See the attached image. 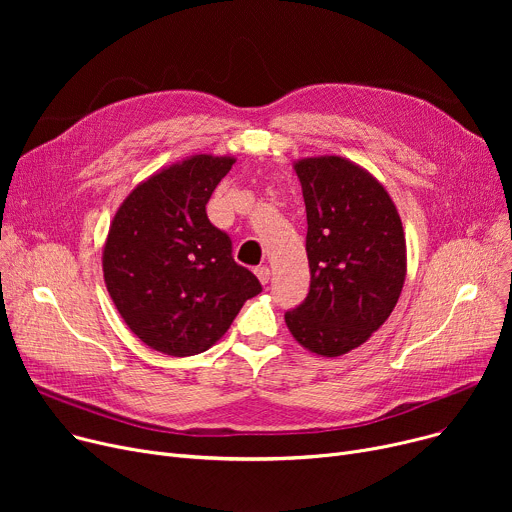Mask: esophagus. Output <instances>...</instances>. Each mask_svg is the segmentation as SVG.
Returning a JSON list of instances; mask_svg holds the SVG:
<instances>
[{"mask_svg":"<svg viewBox=\"0 0 512 512\" xmlns=\"http://www.w3.org/2000/svg\"><path fill=\"white\" fill-rule=\"evenodd\" d=\"M255 276L259 278V282H261V284H267V282H270L272 270H270V267H267V265H259L257 270H255Z\"/></svg>","mask_w":512,"mask_h":512,"instance_id":"obj_1","label":"esophagus"}]
</instances>
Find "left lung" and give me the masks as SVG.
<instances>
[{"label": "left lung", "mask_w": 512, "mask_h": 512, "mask_svg": "<svg viewBox=\"0 0 512 512\" xmlns=\"http://www.w3.org/2000/svg\"><path fill=\"white\" fill-rule=\"evenodd\" d=\"M307 209L311 288L284 315L303 348L340 357L384 326L407 278V240L386 186L340 155L292 164Z\"/></svg>", "instance_id": "obj_1"}]
</instances>
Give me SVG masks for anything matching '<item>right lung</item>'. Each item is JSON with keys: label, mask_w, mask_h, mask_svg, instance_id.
<instances>
[{"label": "right lung", "mask_w": 512, "mask_h": 512, "mask_svg": "<svg viewBox=\"0 0 512 512\" xmlns=\"http://www.w3.org/2000/svg\"><path fill=\"white\" fill-rule=\"evenodd\" d=\"M236 157L197 153L141 180L107 230L101 265L107 292L149 348L199 355L218 342L259 280L232 259L228 234L205 213Z\"/></svg>", "instance_id": "obj_1"}]
</instances>
